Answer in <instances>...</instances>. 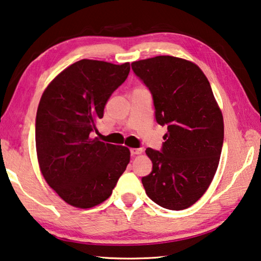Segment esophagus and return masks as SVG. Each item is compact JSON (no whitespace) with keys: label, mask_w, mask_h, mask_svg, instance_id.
<instances>
[{"label":"esophagus","mask_w":261,"mask_h":261,"mask_svg":"<svg viewBox=\"0 0 261 261\" xmlns=\"http://www.w3.org/2000/svg\"><path fill=\"white\" fill-rule=\"evenodd\" d=\"M130 153H131L132 156L139 155V154L143 153V149H141V148H131V149H130Z\"/></svg>","instance_id":"34e87169"}]
</instances>
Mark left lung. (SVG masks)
Returning <instances> with one entry per match:
<instances>
[{
    "label": "left lung",
    "mask_w": 261,
    "mask_h": 261,
    "mask_svg": "<svg viewBox=\"0 0 261 261\" xmlns=\"http://www.w3.org/2000/svg\"><path fill=\"white\" fill-rule=\"evenodd\" d=\"M131 67L153 94L156 122L168 125L162 150L146 149L153 169L141 182L156 204L187 209L216 174L224 143L222 113L204 73L192 61L158 56Z\"/></svg>",
    "instance_id": "1"
}]
</instances>
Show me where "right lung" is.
<instances>
[{
	"mask_svg": "<svg viewBox=\"0 0 261 261\" xmlns=\"http://www.w3.org/2000/svg\"><path fill=\"white\" fill-rule=\"evenodd\" d=\"M130 64L82 59L49 83L37 107L36 154L42 176L68 203L90 209L112 195L130 162L125 146L90 138Z\"/></svg>",
	"mask_w": 261,
	"mask_h": 261,
	"instance_id": "1",
	"label": "right lung"
}]
</instances>
